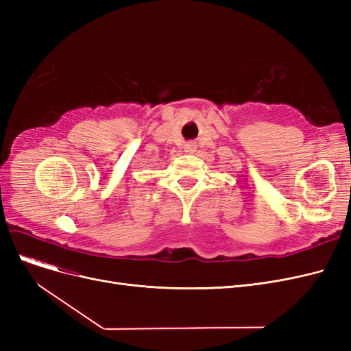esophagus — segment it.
<instances>
[{
    "instance_id": "34e87169",
    "label": "esophagus",
    "mask_w": 351,
    "mask_h": 351,
    "mask_svg": "<svg viewBox=\"0 0 351 351\" xmlns=\"http://www.w3.org/2000/svg\"><path fill=\"white\" fill-rule=\"evenodd\" d=\"M184 149H186L187 154H195L196 152V145L195 143H187L184 146Z\"/></svg>"
}]
</instances>
